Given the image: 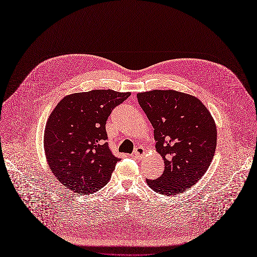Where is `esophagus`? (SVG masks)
<instances>
[{"label": "esophagus", "instance_id": "esophagus-1", "mask_svg": "<svg viewBox=\"0 0 257 257\" xmlns=\"http://www.w3.org/2000/svg\"><path fill=\"white\" fill-rule=\"evenodd\" d=\"M144 154H145V150L143 148H141V146H138V148H136L133 153V157L139 160L144 156Z\"/></svg>", "mask_w": 257, "mask_h": 257}]
</instances>
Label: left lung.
I'll return each instance as SVG.
<instances>
[{
  "instance_id": "left-lung-1",
  "label": "left lung",
  "mask_w": 257,
  "mask_h": 257,
  "mask_svg": "<svg viewBox=\"0 0 257 257\" xmlns=\"http://www.w3.org/2000/svg\"><path fill=\"white\" fill-rule=\"evenodd\" d=\"M154 127L156 149L165 163L163 175L148 185L164 195L189 189L207 171L216 148V126L207 107L195 96L176 90L137 93Z\"/></svg>"
}]
</instances>
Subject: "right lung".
<instances>
[{
	"instance_id": "obj_1",
	"label": "right lung",
	"mask_w": 257,
	"mask_h": 257,
	"mask_svg": "<svg viewBox=\"0 0 257 257\" xmlns=\"http://www.w3.org/2000/svg\"><path fill=\"white\" fill-rule=\"evenodd\" d=\"M130 92L94 89L63 97L45 128L47 162L59 183L78 194H90L111 179L120 161L109 151L105 122Z\"/></svg>"
}]
</instances>
